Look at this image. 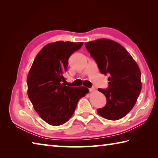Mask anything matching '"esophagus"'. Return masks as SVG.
<instances>
[{"instance_id":"1","label":"esophagus","mask_w":158,"mask_h":158,"mask_svg":"<svg viewBox=\"0 0 158 158\" xmlns=\"http://www.w3.org/2000/svg\"><path fill=\"white\" fill-rule=\"evenodd\" d=\"M95 89H93V88H91V89H89V91H90V93L95 91Z\"/></svg>"}]
</instances>
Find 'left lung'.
<instances>
[{"label": "left lung", "instance_id": "1", "mask_svg": "<svg viewBox=\"0 0 158 158\" xmlns=\"http://www.w3.org/2000/svg\"><path fill=\"white\" fill-rule=\"evenodd\" d=\"M85 46L101 73L109 76L108 89H98L105 95L106 104L98 113L111 121L121 119L131 111L140 94V69L127 51L114 40L98 39Z\"/></svg>", "mask_w": 158, "mask_h": 158}]
</instances>
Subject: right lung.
Masks as SVG:
<instances>
[{"instance_id":"1","label":"right lung","mask_w":158,"mask_h":158,"mask_svg":"<svg viewBox=\"0 0 158 158\" xmlns=\"http://www.w3.org/2000/svg\"><path fill=\"white\" fill-rule=\"evenodd\" d=\"M83 42L58 41L42 48L27 77L28 96L35 110L48 124L63 125L73 116L80 98L89 93L84 86L65 84L69 57Z\"/></svg>"}]
</instances>
